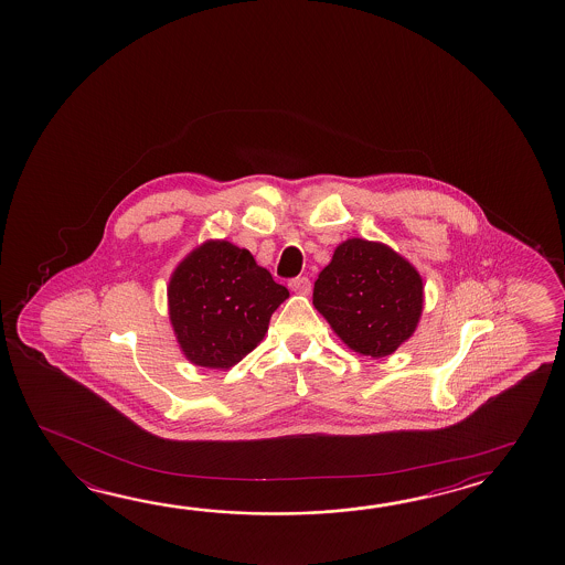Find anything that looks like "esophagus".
I'll list each match as a JSON object with an SVG mask.
<instances>
[{
	"mask_svg": "<svg viewBox=\"0 0 565 565\" xmlns=\"http://www.w3.org/2000/svg\"><path fill=\"white\" fill-rule=\"evenodd\" d=\"M288 287H290L292 292H297V295H309L310 280L307 277L292 278V280L288 282Z\"/></svg>",
	"mask_w": 565,
	"mask_h": 565,
	"instance_id": "obj_1",
	"label": "esophagus"
}]
</instances>
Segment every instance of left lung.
<instances>
[{
  "instance_id": "left-lung-1",
  "label": "left lung",
  "mask_w": 565,
  "mask_h": 565,
  "mask_svg": "<svg viewBox=\"0 0 565 565\" xmlns=\"http://www.w3.org/2000/svg\"><path fill=\"white\" fill-rule=\"evenodd\" d=\"M312 305L351 351L381 359L417 329L423 278L387 244L349 238L317 278Z\"/></svg>"
}]
</instances>
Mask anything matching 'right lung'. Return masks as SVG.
Returning a JSON list of instances; mask_svg holds the SVG:
<instances>
[{"instance_id": "obj_1", "label": "right lung", "mask_w": 565, "mask_h": 565, "mask_svg": "<svg viewBox=\"0 0 565 565\" xmlns=\"http://www.w3.org/2000/svg\"><path fill=\"white\" fill-rule=\"evenodd\" d=\"M288 290L228 241H206L174 268L168 315L178 344L194 365L231 369L265 339Z\"/></svg>"}]
</instances>
